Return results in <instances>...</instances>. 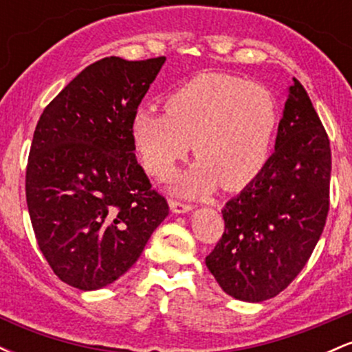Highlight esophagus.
Masks as SVG:
<instances>
[{"label":"esophagus","instance_id":"1","mask_svg":"<svg viewBox=\"0 0 352 352\" xmlns=\"http://www.w3.org/2000/svg\"><path fill=\"white\" fill-rule=\"evenodd\" d=\"M193 207L190 204H184V201L179 200H170V210L173 213H187Z\"/></svg>","mask_w":352,"mask_h":352}]
</instances>
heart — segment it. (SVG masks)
<instances>
[{
  "mask_svg": "<svg viewBox=\"0 0 352 352\" xmlns=\"http://www.w3.org/2000/svg\"><path fill=\"white\" fill-rule=\"evenodd\" d=\"M272 92L236 76L207 72L165 98V114L139 107L131 135L140 162L157 179L170 177L192 148L199 157L177 190L204 195L218 184L245 188L263 172L276 129Z\"/></svg>",
  "mask_w": 352,
  "mask_h": 352,
  "instance_id": "1",
  "label": "heart"
}]
</instances>
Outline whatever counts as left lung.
<instances>
[{
  "label": "left lung",
  "instance_id": "left-lung-1",
  "mask_svg": "<svg viewBox=\"0 0 352 352\" xmlns=\"http://www.w3.org/2000/svg\"><path fill=\"white\" fill-rule=\"evenodd\" d=\"M329 139L296 78L263 172L228 200L225 232L205 258L235 300L260 302L280 294L305 268L329 210Z\"/></svg>",
  "mask_w": 352,
  "mask_h": 352
}]
</instances>
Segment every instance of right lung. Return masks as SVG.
<instances>
[{
    "label": "right lung",
    "mask_w": 352,
    "mask_h": 352,
    "mask_svg": "<svg viewBox=\"0 0 352 352\" xmlns=\"http://www.w3.org/2000/svg\"><path fill=\"white\" fill-rule=\"evenodd\" d=\"M165 58H104L47 104L33 135L26 201L39 250L60 281L104 288L139 260L167 200L137 164L132 116Z\"/></svg>",
    "instance_id": "add662e5"
}]
</instances>
